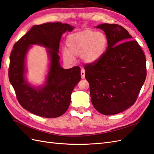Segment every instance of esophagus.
I'll return each mask as SVG.
<instances>
[{"label": "esophagus", "mask_w": 154, "mask_h": 154, "mask_svg": "<svg viewBox=\"0 0 154 154\" xmlns=\"http://www.w3.org/2000/svg\"><path fill=\"white\" fill-rule=\"evenodd\" d=\"M85 71L84 69H81V78H82V79H84L85 78Z\"/></svg>", "instance_id": "1"}]
</instances>
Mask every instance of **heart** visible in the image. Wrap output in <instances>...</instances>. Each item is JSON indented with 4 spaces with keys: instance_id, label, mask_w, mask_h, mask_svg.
<instances>
[{
    "instance_id": "obj_1",
    "label": "heart",
    "mask_w": 154,
    "mask_h": 154,
    "mask_svg": "<svg viewBox=\"0 0 154 154\" xmlns=\"http://www.w3.org/2000/svg\"><path fill=\"white\" fill-rule=\"evenodd\" d=\"M107 43V38L103 32L90 30L75 32L67 37V50H63V56L67 62L73 61L74 56H81L85 63L92 64L103 56Z\"/></svg>"
}]
</instances>
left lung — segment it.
<instances>
[{"label":"left lung","mask_w":154,"mask_h":154,"mask_svg":"<svg viewBox=\"0 0 154 154\" xmlns=\"http://www.w3.org/2000/svg\"><path fill=\"white\" fill-rule=\"evenodd\" d=\"M103 30L108 46L100 60L85 65L91 99L98 112L112 115L133 105L146 77L145 55L125 28L116 24L97 26Z\"/></svg>","instance_id":"obj_1"}]
</instances>
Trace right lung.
Returning <instances> with one entry per match:
<instances>
[{"label": "right lung", "instance_id": "add662e5", "mask_svg": "<svg viewBox=\"0 0 154 154\" xmlns=\"http://www.w3.org/2000/svg\"><path fill=\"white\" fill-rule=\"evenodd\" d=\"M73 28L61 22L35 25L14 45L10 55L9 81L20 105L35 115L56 118L69 106L72 91L81 80V69L62 68L58 52L61 35ZM33 44L46 47L51 60L47 82L42 88L32 87L25 79V57Z\"/></svg>", "mask_w": 154, "mask_h": 154}]
</instances>
